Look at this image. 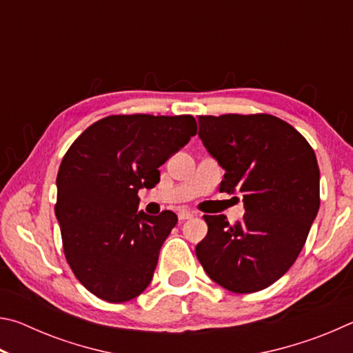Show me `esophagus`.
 <instances>
[{
    "label": "esophagus",
    "mask_w": 353,
    "mask_h": 353,
    "mask_svg": "<svg viewBox=\"0 0 353 353\" xmlns=\"http://www.w3.org/2000/svg\"><path fill=\"white\" fill-rule=\"evenodd\" d=\"M194 216V213L193 212H188V210H181L177 213V218H179V221H185V219H190V218H193Z\"/></svg>",
    "instance_id": "obj_1"
}]
</instances>
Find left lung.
Instances as JSON below:
<instances>
[{"label":"left lung","mask_w":353,"mask_h":353,"mask_svg":"<svg viewBox=\"0 0 353 353\" xmlns=\"http://www.w3.org/2000/svg\"><path fill=\"white\" fill-rule=\"evenodd\" d=\"M199 139L225 171L219 190L243 194L246 213L235 224L205 214L198 260L232 292L265 290L296 261L318 214L313 148L291 124L266 113L199 117Z\"/></svg>","instance_id":"obj_1"}]
</instances>
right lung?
<instances>
[{"instance_id": "1", "label": "right lung", "mask_w": 353, "mask_h": 353, "mask_svg": "<svg viewBox=\"0 0 353 353\" xmlns=\"http://www.w3.org/2000/svg\"><path fill=\"white\" fill-rule=\"evenodd\" d=\"M198 132L191 115H112L77 137L57 172L56 216L76 279L112 303L151 283L176 213L139 212V190L154 188L159 166Z\"/></svg>"}]
</instances>
